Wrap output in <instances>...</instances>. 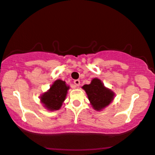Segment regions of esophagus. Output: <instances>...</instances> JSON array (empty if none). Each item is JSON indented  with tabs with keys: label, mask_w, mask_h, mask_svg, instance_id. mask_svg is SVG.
<instances>
[{
	"label": "esophagus",
	"mask_w": 155,
	"mask_h": 155,
	"mask_svg": "<svg viewBox=\"0 0 155 155\" xmlns=\"http://www.w3.org/2000/svg\"><path fill=\"white\" fill-rule=\"evenodd\" d=\"M74 84H75L76 87H79V86L80 85V81H79V79H76V80H74Z\"/></svg>",
	"instance_id": "esophagus-1"
}]
</instances>
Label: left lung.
I'll use <instances>...</instances> for the list:
<instances>
[{"label":"left lung","instance_id":"obj_1","mask_svg":"<svg viewBox=\"0 0 155 155\" xmlns=\"http://www.w3.org/2000/svg\"><path fill=\"white\" fill-rule=\"evenodd\" d=\"M87 93L90 104L96 111H101L111 103L115 94L104 86L98 78H94L89 84L81 87Z\"/></svg>","mask_w":155,"mask_h":155}]
</instances>
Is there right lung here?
<instances>
[{
	"label": "right lung",
	"mask_w": 155,
	"mask_h": 155,
	"mask_svg": "<svg viewBox=\"0 0 155 155\" xmlns=\"http://www.w3.org/2000/svg\"><path fill=\"white\" fill-rule=\"evenodd\" d=\"M69 86L64 81L57 79L53 82L50 89L40 96V101L48 111H56L61 109L67 95Z\"/></svg>",
	"instance_id": "add662e5"
}]
</instances>
